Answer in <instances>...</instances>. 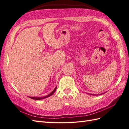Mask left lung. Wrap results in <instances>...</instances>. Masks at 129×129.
<instances>
[{
  "instance_id": "1",
  "label": "left lung",
  "mask_w": 129,
  "mask_h": 129,
  "mask_svg": "<svg viewBox=\"0 0 129 129\" xmlns=\"http://www.w3.org/2000/svg\"><path fill=\"white\" fill-rule=\"evenodd\" d=\"M91 95H95V94H91Z\"/></svg>"
}]
</instances>
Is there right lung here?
Masks as SVG:
<instances>
[{"mask_svg": "<svg viewBox=\"0 0 129 129\" xmlns=\"http://www.w3.org/2000/svg\"><path fill=\"white\" fill-rule=\"evenodd\" d=\"M56 89H57V87H56L54 88V89L53 90L50 94H49L48 95H46V96H44V97H29V98H31V99H34V100H42V99H45V98H48V97H49L50 96H51L52 95H53V94H54V92L55 91Z\"/></svg>", "mask_w": 129, "mask_h": 129, "instance_id": "1", "label": "right lung"}]
</instances>
